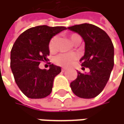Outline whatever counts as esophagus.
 Segmentation results:
<instances>
[{"instance_id":"34e87169","label":"esophagus","mask_w":124,"mask_h":124,"mask_svg":"<svg viewBox=\"0 0 124 124\" xmlns=\"http://www.w3.org/2000/svg\"><path fill=\"white\" fill-rule=\"evenodd\" d=\"M66 70H67V68H62V72H65Z\"/></svg>"}]
</instances>
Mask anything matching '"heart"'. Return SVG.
Here are the masks:
<instances>
[{
    "label": "heart",
    "mask_w": 124,
    "mask_h": 124,
    "mask_svg": "<svg viewBox=\"0 0 124 124\" xmlns=\"http://www.w3.org/2000/svg\"><path fill=\"white\" fill-rule=\"evenodd\" d=\"M69 38L70 41L74 45H78L81 42V37L80 35L77 33H72L69 35ZM58 48V37L54 36L49 41L48 43V49L51 53L56 52ZM78 56L76 54H61L57 55L54 59V63L59 66L62 67H69L72 65L77 60Z\"/></svg>",
    "instance_id": "b5f03b06"
}]
</instances>
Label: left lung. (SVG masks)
Returning <instances> with one entry per match:
<instances>
[{
	"instance_id": "obj_1",
	"label": "left lung",
	"mask_w": 124,
	"mask_h": 124,
	"mask_svg": "<svg viewBox=\"0 0 124 124\" xmlns=\"http://www.w3.org/2000/svg\"><path fill=\"white\" fill-rule=\"evenodd\" d=\"M78 32L85 41L84 56L80 59L82 68H88L89 73L78 72L70 83L73 92L81 98L96 97L104 89L114 65V47L108 35L101 28L91 24H76L68 27Z\"/></svg>"
}]
</instances>
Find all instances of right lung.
<instances>
[{"mask_svg":"<svg viewBox=\"0 0 124 124\" xmlns=\"http://www.w3.org/2000/svg\"><path fill=\"white\" fill-rule=\"evenodd\" d=\"M66 29L47 25L31 27L22 32L14 43L10 66L16 85L26 97L41 99L51 94L54 79L61 72V68L51 64L48 70H41L38 65L48 60L51 38Z\"/></svg>","mask_w":124,"mask_h":124,"instance_id":"1","label":"right lung"}]
</instances>
